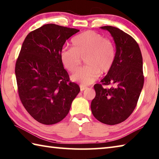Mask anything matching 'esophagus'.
Here are the masks:
<instances>
[{"mask_svg": "<svg viewBox=\"0 0 159 159\" xmlns=\"http://www.w3.org/2000/svg\"><path fill=\"white\" fill-rule=\"evenodd\" d=\"M80 91L82 92V91H84V90H85V89H86L88 88H87V87H85V86H84V85H80Z\"/></svg>", "mask_w": 159, "mask_h": 159, "instance_id": "esophagus-1", "label": "esophagus"}]
</instances>
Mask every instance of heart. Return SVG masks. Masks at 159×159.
Masks as SVG:
<instances>
[{
	"mask_svg": "<svg viewBox=\"0 0 159 159\" xmlns=\"http://www.w3.org/2000/svg\"><path fill=\"white\" fill-rule=\"evenodd\" d=\"M71 48L63 49L61 61L70 72H74L85 59L87 65L73 74L74 81L82 85L94 83L102 74L110 71L116 59V49L112 40L104 38L94 31H86L71 39Z\"/></svg>",
	"mask_w": 159,
	"mask_h": 159,
	"instance_id": "heart-1",
	"label": "heart"
}]
</instances>
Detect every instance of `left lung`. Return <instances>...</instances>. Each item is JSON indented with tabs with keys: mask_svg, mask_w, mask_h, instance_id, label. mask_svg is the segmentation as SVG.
<instances>
[{
	"mask_svg": "<svg viewBox=\"0 0 159 159\" xmlns=\"http://www.w3.org/2000/svg\"><path fill=\"white\" fill-rule=\"evenodd\" d=\"M116 44V59L101 84L94 88L96 96L91 102L94 116L107 125L123 122L134 110L144 83L143 58L137 42L128 34L115 27L103 26ZM115 87L105 89L104 85Z\"/></svg>",
	"mask_w": 159,
	"mask_h": 159,
	"instance_id": "obj_1",
	"label": "left lung"
}]
</instances>
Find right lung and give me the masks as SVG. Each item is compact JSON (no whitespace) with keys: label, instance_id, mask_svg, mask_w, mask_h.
Instances as JSON below:
<instances>
[{"label":"right lung","instance_id":"right-lung-1","mask_svg":"<svg viewBox=\"0 0 159 159\" xmlns=\"http://www.w3.org/2000/svg\"><path fill=\"white\" fill-rule=\"evenodd\" d=\"M79 31L46 24L28 34L22 45L15 66L18 96L27 112L44 125L63 120L80 92L61 61L66 40Z\"/></svg>","mask_w":159,"mask_h":159}]
</instances>
